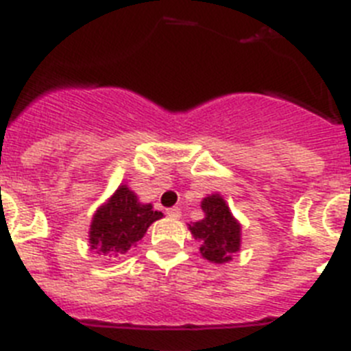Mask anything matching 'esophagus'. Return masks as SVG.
Instances as JSON below:
<instances>
[{
    "label": "esophagus",
    "mask_w": 351,
    "mask_h": 351,
    "mask_svg": "<svg viewBox=\"0 0 351 351\" xmlns=\"http://www.w3.org/2000/svg\"><path fill=\"white\" fill-rule=\"evenodd\" d=\"M166 213H168L171 219H180V217H182V210H180V208H169Z\"/></svg>",
    "instance_id": "obj_1"
}]
</instances>
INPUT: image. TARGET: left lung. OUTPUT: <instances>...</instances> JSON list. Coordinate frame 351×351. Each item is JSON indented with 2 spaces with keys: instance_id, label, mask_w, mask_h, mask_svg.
<instances>
[{
  "instance_id": "8db88e82",
  "label": "left lung",
  "mask_w": 351,
  "mask_h": 351,
  "mask_svg": "<svg viewBox=\"0 0 351 351\" xmlns=\"http://www.w3.org/2000/svg\"><path fill=\"white\" fill-rule=\"evenodd\" d=\"M204 219L191 226L195 239H201V254L210 262L230 261L232 254L239 250V223L230 215L226 201L219 194L210 195L201 203Z\"/></svg>"
}]
</instances>
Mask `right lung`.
Returning a JSON list of instances; mask_svg holds the SVG:
<instances>
[{"label":"right lung","instance_id":"obj_1","mask_svg":"<svg viewBox=\"0 0 351 351\" xmlns=\"http://www.w3.org/2000/svg\"><path fill=\"white\" fill-rule=\"evenodd\" d=\"M160 217L162 213L152 210V204H140L134 192L122 185L94 215L89 232L90 246L103 254H128L143 238L150 223Z\"/></svg>","mask_w":351,"mask_h":351}]
</instances>
